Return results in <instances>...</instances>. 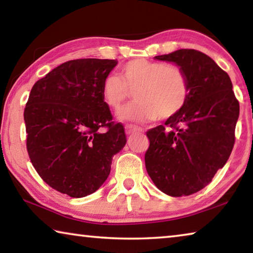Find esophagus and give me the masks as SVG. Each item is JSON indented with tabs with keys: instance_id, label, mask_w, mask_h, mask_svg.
<instances>
[{
	"instance_id": "esophagus-1",
	"label": "esophagus",
	"mask_w": 253,
	"mask_h": 253,
	"mask_svg": "<svg viewBox=\"0 0 253 253\" xmlns=\"http://www.w3.org/2000/svg\"><path fill=\"white\" fill-rule=\"evenodd\" d=\"M125 130H126V134L127 135H130V134H134V132H139V131H143V129L140 127H137L134 125H127L125 127Z\"/></svg>"
}]
</instances>
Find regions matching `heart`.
Here are the masks:
<instances>
[{
  "label": "heart",
  "mask_w": 253,
  "mask_h": 253,
  "mask_svg": "<svg viewBox=\"0 0 253 253\" xmlns=\"http://www.w3.org/2000/svg\"><path fill=\"white\" fill-rule=\"evenodd\" d=\"M190 91V81L181 67L147 59L127 62L121 77L108 75L101 84L102 99L116 111L136 93L138 102L118 114L122 121L135 123L176 116L186 106Z\"/></svg>",
  "instance_id": "b5f03b06"
}]
</instances>
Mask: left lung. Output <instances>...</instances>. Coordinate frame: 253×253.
<instances>
[{
    "label": "left lung",
    "mask_w": 253,
    "mask_h": 253,
    "mask_svg": "<svg viewBox=\"0 0 253 253\" xmlns=\"http://www.w3.org/2000/svg\"><path fill=\"white\" fill-rule=\"evenodd\" d=\"M155 59L181 67L190 81L184 109L149 129L147 173L158 190L186 196L202 190L232 152L239 101L229 75L201 51L181 49Z\"/></svg>",
    "instance_id": "8db88e82"
}]
</instances>
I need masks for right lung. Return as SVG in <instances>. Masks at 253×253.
I'll list each match as a JSON object with an SVG mask.
<instances>
[{
    "label": "right lung",
    "mask_w": 253,
    "mask_h": 253,
    "mask_svg": "<svg viewBox=\"0 0 253 253\" xmlns=\"http://www.w3.org/2000/svg\"><path fill=\"white\" fill-rule=\"evenodd\" d=\"M116 65L109 59L70 60L30 92L24 109L29 157L49 186L71 198L96 192L126 144L123 124L113 122L101 96L102 81Z\"/></svg>",
    "instance_id": "1"
}]
</instances>
